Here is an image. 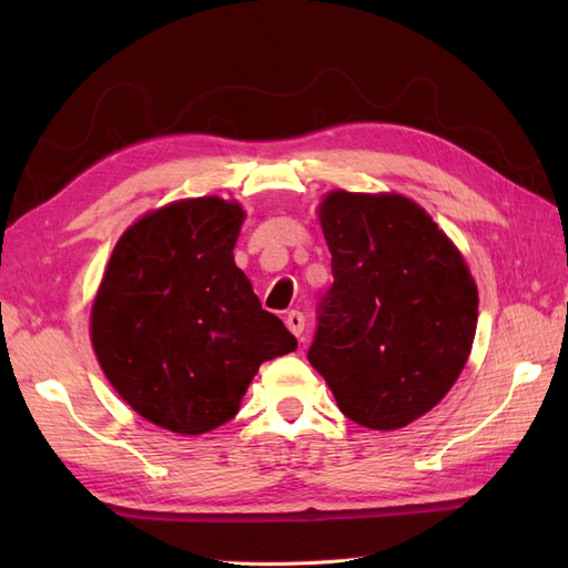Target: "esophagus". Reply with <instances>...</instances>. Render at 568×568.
<instances>
[{
	"mask_svg": "<svg viewBox=\"0 0 568 568\" xmlns=\"http://www.w3.org/2000/svg\"><path fill=\"white\" fill-rule=\"evenodd\" d=\"M285 324L295 336H300L305 332V315L300 310H291V312H287V317H285Z\"/></svg>",
	"mask_w": 568,
	"mask_h": 568,
	"instance_id": "1",
	"label": "esophagus"
}]
</instances>
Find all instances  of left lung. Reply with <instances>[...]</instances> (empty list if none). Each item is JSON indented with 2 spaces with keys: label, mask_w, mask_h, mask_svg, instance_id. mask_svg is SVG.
<instances>
[{
  "label": "left lung",
  "mask_w": 568,
  "mask_h": 568,
  "mask_svg": "<svg viewBox=\"0 0 568 568\" xmlns=\"http://www.w3.org/2000/svg\"><path fill=\"white\" fill-rule=\"evenodd\" d=\"M320 222L334 283L307 358L348 419L400 429L464 371L478 322L476 283L432 216L403 195L336 190Z\"/></svg>",
  "instance_id": "8db88e82"
}]
</instances>
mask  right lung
<instances>
[{
	"label": "right lung",
	"mask_w": 568,
	"mask_h": 568,
	"mask_svg": "<svg viewBox=\"0 0 568 568\" xmlns=\"http://www.w3.org/2000/svg\"><path fill=\"white\" fill-rule=\"evenodd\" d=\"M244 212L220 197L173 202L129 226L92 305L104 376L136 413L204 434L239 413L263 361L297 339L236 268Z\"/></svg>",
	"instance_id": "add662e5"
}]
</instances>
